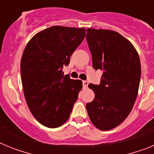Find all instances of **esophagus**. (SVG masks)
Wrapping results in <instances>:
<instances>
[{
    "label": "esophagus",
    "mask_w": 154,
    "mask_h": 154,
    "mask_svg": "<svg viewBox=\"0 0 154 154\" xmlns=\"http://www.w3.org/2000/svg\"><path fill=\"white\" fill-rule=\"evenodd\" d=\"M82 83H83V86L85 87V88H86L87 86H88V85H89V82L88 81H82Z\"/></svg>",
    "instance_id": "esophagus-1"
}]
</instances>
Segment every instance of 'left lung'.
<instances>
[{"mask_svg": "<svg viewBox=\"0 0 154 154\" xmlns=\"http://www.w3.org/2000/svg\"><path fill=\"white\" fill-rule=\"evenodd\" d=\"M86 40L92 67L103 71L100 84H89L93 101L86 104L89 119L100 130L119 126L131 112L138 94L141 66L130 41L116 31L88 28Z\"/></svg>", "mask_w": 154, "mask_h": 154, "instance_id": "left-lung-1", "label": "left lung"}]
</instances>
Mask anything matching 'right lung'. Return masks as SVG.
I'll list each match as a JSON object with an SVG mask.
<instances>
[{
  "label": "right lung",
  "instance_id": "add662e5",
  "mask_svg": "<svg viewBox=\"0 0 154 154\" xmlns=\"http://www.w3.org/2000/svg\"><path fill=\"white\" fill-rule=\"evenodd\" d=\"M85 28L52 26L29 41L21 61L23 90L34 117L48 128L63 125L82 88L81 80L62 74L83 41Z\"/></svg>",
  "mask_w": 154,
  "mask_h": 154
}]
</instances>
